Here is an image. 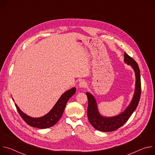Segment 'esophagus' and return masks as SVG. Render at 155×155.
Returning <instances> with one entry per match:
<instances>
[{
  "mask_svg": "<svg viewBox=\"0 0 155 155\" xmlns=\"http://www.w3.org/2000/svg\"><path fill=\"white\" fill-rule=\"evenodd\" d=\"M86 86V82L84 81H81L78 84V86L80 88H84Z\"/></svg>",
  "mask_w": 155,
  "mask_h": 155,
  "instance_id": "34e87169",
  "label": "esophagus"
}]
</instances>
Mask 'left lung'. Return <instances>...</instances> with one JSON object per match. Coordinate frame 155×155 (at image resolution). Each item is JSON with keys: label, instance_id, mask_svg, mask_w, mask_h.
I'll return each instance as SVG.
<instances>
[{"label": "left lung", "instance_id": "1", "mask_svg": "<svg viewBox=\"0 0 155 155\" xmlns=\"http://www.w3.org/2000/svg\"><path fill=\"white\" fill-rule=\"evenodd\" d=\"M124 61L126 64L130 65L135 72L136 85L134 94L129 105L126 108L124 112L120 114L111 117H104L99 113L97 102L94 97L90 93H86L88 100L87 118L91 124L97 130L102 132L114 131L122 126L130 118L136 109L140 97L141 82L140 69L137 62L126 53L124 54Z\"/></svg>", "mask_w": 155, "mask_h": 155}]
</instances>
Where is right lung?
Here are the masks:
<instances>
[{
	"mask_svg": "<svg viewBox=\"0 0 155 155\" xmlns=\"http://www.w3.org/2000/svg\"><path fill=\"white\" fill-rule=\"evenodd\" d=\"M75 91L76 88L75 87L65 91L61 95L56 104L48 114L38 118H33L27 115L21 111L16 104L15 106L21 118L29 126L39 129L48 128L54 126L59 120L62 115L66 104L69 99L75 93Z\"/></svg>",
	"mask_w": 155,
	"mask_h": 155,
	"instance_id": "right-lung-1",
	"label": "right lung"
}]
</instances>
